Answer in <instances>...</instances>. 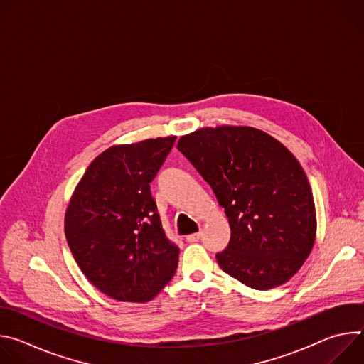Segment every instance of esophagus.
Masks as SVG:
<instances>
[{"label": "esophagus", "mask_w": 364, "mask_h": 364, "mask_svg": "<svg viewBox=\"0 0 364 364\" xmlns=\"http://www.w3.org/2000/svg\"><path fill=\"white\" fill-rule=\"evenodd\" d=\"M198 239H200V233H191V235H188V236L186 237V240L190 242V243H191V242H197Z\"/></svg>", "instance_id": "obj_1"}]
</instances>
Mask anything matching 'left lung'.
Here are the masks:
<instances>
[{
    "mask_svg": "<svg viewBox=\"0 0 364 364\" xmlns=\"http://www.w3.org/2000/svg\"><path fill=\"white\" fill-rule=\"evenodd\" d=\"M177 148L210 184L232 236L218 253L220 268L243 285L265 291L289 281L317 236L316 203L294 154L252 127H204L180 136Z\"/></svg>",
    "mask_w": 364,
    "mask_h": 364,
    "instance_id": "left-lung-1",
    "label": "left lung"
}]
</instances>
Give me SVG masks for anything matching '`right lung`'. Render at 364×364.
Listing matches in <instances>:
<instances>
[{
	"label": "right lung",
	"mask_w": 364,
	"mask_h": 364,
	"mask_svg": "<svg viewBox=\"0 0 364 364\" xmlns=\"http://www.w3.org/2000/svg\"><path fill=\"white\" fill-rule=\"evenodd\" d=\"M176 136L112 145L90 163L65 215L76 264L103 294L148 302L171 281L178 247L163 230L149 183Z\"/></svg>",
	"instance_id": "obj_1"
}]
</instances>
